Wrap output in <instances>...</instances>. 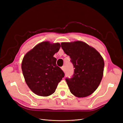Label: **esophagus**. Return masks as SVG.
Returning a JSON list of instances; mask_svg holds the SVG:
<instances>
[{"instance_id":"34e87169","label":"esophagus","mask_w":123,"mask_h":123,"mask_svg":"<svg viewBox=\"0 0 123 123\" xmlns=\"http://www.w3.org/2000/svg\"><path fill=\"white\" fill-rule=\"evenodd\" d=\"M61 69L63 71H65V67L64 66H62V67L61 68Z\"/></svg>"}]
</instances>
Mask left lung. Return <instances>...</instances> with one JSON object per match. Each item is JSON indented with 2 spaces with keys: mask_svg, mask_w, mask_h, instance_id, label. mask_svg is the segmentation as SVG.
Listing matches in <instances>:
<instances>
[{
  "mask_svg": "<svg viewBox=\"0 0 123 123\" xmlns=\"http://www.w3.org/2000/svg\"><path fill=\"white\" fill-rule=\"evenodd\" d=\"M61 46L75 68L72 77L66 79L71 93L77 98L91 95L103 76L105 64L102 55L82 41L62 43Z\"/></svg>",
  "mask_w": 123,
  "mask_h": 123,
  "instance_id": "8db88e82",
  "label": "left lung"
}]
</instances>
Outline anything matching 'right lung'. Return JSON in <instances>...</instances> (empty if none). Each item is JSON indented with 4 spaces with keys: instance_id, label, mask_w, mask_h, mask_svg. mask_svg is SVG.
<instances>
[{
    "instance_id": "obj_1",
    "label": "right lung",
    "mask_w": 123,
    "mask_h": 123,
    "mask_svg": "<svg viewBox=\"0 0 123 123\" xmlns=\"http://www.w3.org/2000/svg\"><path fill=\"white\" fill-rule=\"evenodd\" d=\"M61 48L59 43L48 41L36 45L25 54L21 69L26 84L30 90L39 96H48L55 91L64 73L56 65L53 57Z\"/></svg>"
}]
</instances>
